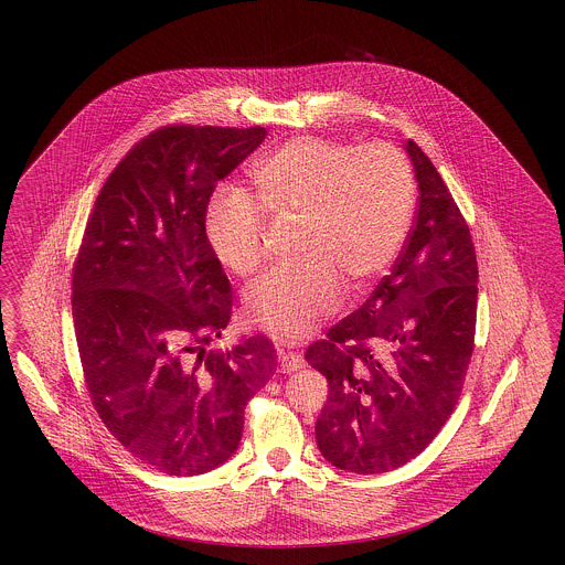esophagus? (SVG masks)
Returning <instances> with one entry per match:
<instances>
[{
    "mask_svg": "<svg viewBox=\"0 0 565 565\" xmlns=\"http://www.w3.org/2000/svg\"><path fill=\"white\" fill-rule=\"evenodd\" d=\"M305 366V360L298 351H279V369L281 373H295L298 369Z\"/></svg>",
    "mask_w": 565,
    "mask_h": 565,
    "instance_id": "obj_1",
    "label": "esophagus"
}]
</instances>
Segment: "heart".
<instances>
[{"label":"heart","instance_id":"1","mask_svg":"<svg viewBox=\"0 0 565 565\" xmlns=\"http://www.w3.org/2000/svg\"><path fill=\"white\" fill-rule=\"evenodd\" d=\"M249 190L224 184L205 210V239L237 275L260 269L267 256V214H302L298 265H284L245 292L247 316L281 339H300L351 288H364L403 245L415 180L403 152L390 143L364 148L298 137L254 164Z\"/></svg>","mask_w":565,"mask_h":565}]
</instances>
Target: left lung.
<instances>
[{
  "instance_id": "left-lung-1",
  "label": "left lung",
  "mask_w": 565,
  "mask_h": 565,
  "mask_svg": "<svg viewBox=\"0 0 565 565\" xmlns=\"http://www.w3.org/2000/svg\"><path fill=\"white\" fill-rule=\"evenodd\" d=\"M419 205L392 273L305 358L328 379L316 422L322 456L379 475L419 456L456 408L475 350L479 267L440 173L406 141Z\"/></svg>"
}]
</instances>
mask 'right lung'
Returning a JSON list of instances; mask_svg holds the SVG:
<instances>
[{
    "mask_svg": "<svg viewBox=\"0 0 565 565\" xmlns=\"http://www.w3.org/2000/svg\"><path fill=\"white\" fill-rule=\"evenodd\" d=\"M265 137L263 127H162L116 164L84 228L72 313L86 390L111 436L171 477L210 472L237 451L245 404L277 366L260 334L207 350L233 295L205 210Z\"/></svg>",
    "mask_w": 565,
    "mask_h": 565,
    "instance_id": "1",
    "label": "right lung"
}]
</instances>
